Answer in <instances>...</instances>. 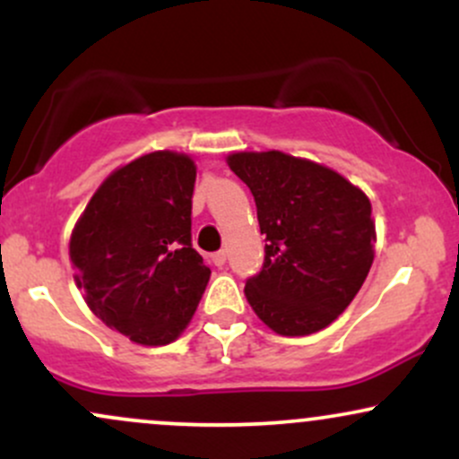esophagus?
Here are the masks:
<instances>
[{
  "mask_svg": "<svg viewBox=\"0 0 459 459\" xmlns=\"http://www.w3.org/2000/svg\"><path fill=\"white\" fill-rule=\"evenodd\" d=\"M226 256H229V255H226V250H220V252H215V255L212 256V259H213L215 265H224V263H226Z\"/></svg>",
  "mask_w": 459,
  "mask_h": 459,
  "instance_id": "34e87169",
  "label": "esophagus"
}]
</instances>
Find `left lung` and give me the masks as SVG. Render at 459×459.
<instances>
[{
  "mask_svg": "<svg viewBox=\"0 0 459 459\" xmlns=\"http://www.w3.org/2000/svg\"><path fill=\"white\" fill-rule=\"evenodd\" d=\"M226 161L250 187L267 241L263 270L244 289L252 310L282 336L324 330L350 307L376 256L367 194L281 151L233 152Z\"/></svg>",
  "mask_w": 459,
  "mask_h": 459,
  "instance_id": "left-lung-1",
  "label": "left lung"
}]
</instances>
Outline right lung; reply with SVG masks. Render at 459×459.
I'll list each match as a JSON object with an SVG mask.
<instances>
[{
    "mask_svg": "<svg viewBox=\"0 0 459 459\" xmlns=\"http://www.w3.org/2000/svg\"><path fill=\"white\" fill-rule=\"evenodd\" d=\"M194 183L189 155H142L105 178L71 233L88 308L134 343L178 339L212 276L192 247Z\"/></svg>",
    "mask_w": 459,
    "mask_h": 459,
    "instance_id": "add662e5",
    "label": "right lung"
}]
</instances>
